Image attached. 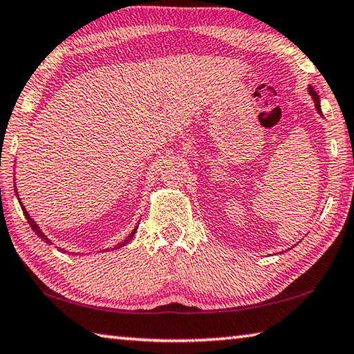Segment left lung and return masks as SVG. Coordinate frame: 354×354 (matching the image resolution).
Wrapping results in <instances>:
<instances>
[{"label":"left lung","mask_w":354,"mask_h":354,"mask_svg":"<svg viewBox=\"0 0 354 354\" xmlns=\"http://www.w3.org/2000/svg\"><path fill=\"white\" fill-rule=\"evenodd\" d=\"M309 95L313 96V99H314V102H315V109H317V111L319 113L322 115V110H320V101H319V96H317V93H315L311 86H309Z\"/></svg>","instance_id":"left-lung-1"}]
</instances>
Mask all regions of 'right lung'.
I'll return each mask as SVG.
<instances>
[{"label": "right lung", "instance_id": "1", "mask_svg": "<svg viewBox=\"0 0 354 354\" xmlns=\"http://www.w3.org/2000/svg\"><path fill=\"white\" fill-rule=\"evenodd\" d=\"M15 193H17V189H15ZM21 208H23V213H24V216H26V219H28V222H29V225H30V228H32V230L35 232V234H37V236H39V238H41L43 241H45V243H48V244H51V241H49L46 236H45V234H43L41 233V230H40V228H39V225H37L35 224V222L32 221V219H30V216L28 214V212H26V209H24V207L21 205ZM135 232H136V228H133V232L132 233H130L129 234V236L126 238V239H124L122 241V243H118L115 247H113V250H116V249H121V247H124V245H126L127 243H129V241L130 239H132L133 238V234H135Z\"/></svg>", "mask_w": 354, "mask_h": 354}]
</instances>
